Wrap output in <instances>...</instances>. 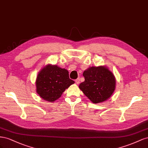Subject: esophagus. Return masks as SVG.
Instances as JSON below:
<instances>
[{"instance_id": "1", "label": "esophagus", "mask_w": 148, "mask_h": 148, "mask_svg": "<svg viewBox=\"0 0 148 148\" xmlns=\"http://www.w3.org/2000/svg\"><path fill=\"white\" fill-rule=\"evenodd\" d=\"M75 83H76L77 84H79L80 83V79L79 78H77V79H75Z\"/></svg>"}]
</instances>
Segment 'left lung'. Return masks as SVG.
I'll list each match as a JSON object with an SVG mask.
<instances>
[{
	"instance_id": "1",
	"label": "left lung",
	"mask_w": 148,
	"mask_h": 148,
	"mask_svg": "<svg viewBox=\"0 0 148 148\" xmlns=\"http://www.w3.org/2000/svg\"><path fill=\"white\" fill-rule=\"evenodd\" d=\"M83 76L85 81L79 87L94 103L105 102L115 91V77L107 67H90L84 71Z\"/></svg>"
}]
</instances>
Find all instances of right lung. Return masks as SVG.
Returning a JSON list of instances; mask_svg holds the SVG:
<instances>
[{
	"mask_svg": "<svg viewBox=\"0 0 148 148\" xmlns=\"http://www.w3.org/2000/svg\"><path fill=\"white\" fill-rule=\"evenodd\" d=\"M74 81L69 79V72L56 65L48 64L38 74L36 80V92L40 97L50 102L60 97Z\"/></svg>",
	"mask_w": 148,
	"mask_h": 148,
	"instance_id": "obj_1",
	"label": "right lung"
}]
</instances>
